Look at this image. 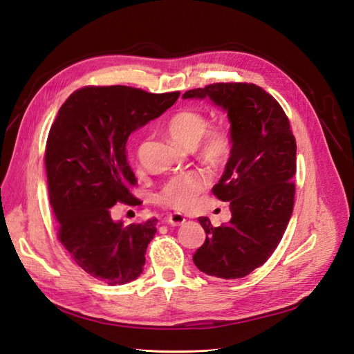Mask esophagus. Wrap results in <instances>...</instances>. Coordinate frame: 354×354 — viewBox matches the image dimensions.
I'll list each match as a JSON object with an SVG mask.
<instances>
[{
	"mask_svg": "<svg viewBox=\"0 0 354 354\" xmlns=\"http://www.w3.org/2000/svg\"><path fill=\"white\" fill-rule=\"evenodd\" d=\"M185 222H186V218L181 213H173V214L168 216V223L171 226H180V225H183Z\"/></svg>",
	"mask_w": 354,
	"mask_h": 354,
	"instance_id": "34e87169",
	"label": "esophagus"
}]
</instances>
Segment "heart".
<instances>
[{"label": "heart", "instance_id": "obj_1", "mask_svg": "<svg viewBox=\"0 0 354 354\" xmlns=\"http://www.w3.org/2000/svg\"><path fill=\"white\" fill-rule=\"evenodd\" d=\"M207 119L195 110H181L168 122V133L186 147L196 145L198 156L208 165H222L231 153V138L223 129H207ZM208 174L203 169L187 171L171 177L162 187L159 199L174 209H187L208 186Z\"/></svg>", "mask_w": 354, "mask_h": 354}]
</instances>
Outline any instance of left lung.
<instances>
[{
  "label": "left lung",
  "instance_id": "8db88e82",
  "mask_svg": "<svg viewBox=\"0 0 354 354\" xmlns=\"http://www.w3.org/2000/svg\"><path fill=\"white\" fill-rule=\"evenodd\" d=\"M209 100L227 113L231 156L213 194L229 203L231 221L213 227L198 221L207 238L194 254L199 271L241 279L263 265L279 245L293 209L296 141L280 104L248 83H214L183 93Z\"/></svg>",
  "mask_w": 354,
  "mask_h": 354
}]
</instances>
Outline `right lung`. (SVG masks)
<instances>
[{
    "mask_svg": "<svg viewBox=\"0 0 354 354\" xmlns=\"http://www.w3.org/2000/svg\"><path fill=\"white\" fill-rule=\"evenodd\" d=\"M178 95L128 86L83 88L62 104L49 131L47 189L59 240L82 270L110 286L138 279L158 223L151 217L125 226L111 217L116 203L137 204L128 189L136 185L128 138L165 113Z\"/></svg>",
    "mask_w": 354,
    "mask_h": 354,
    "instance_id": "1",
    "label": "right lung"
}]
</instances>
